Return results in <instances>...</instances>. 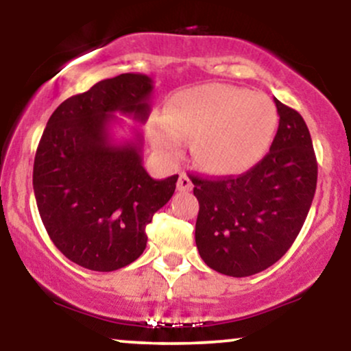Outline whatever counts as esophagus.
I'll list each match as a JSON object with an SVG mask.
<instances>
[{"mask_svg": "<svg viewBox=\"0 0 351 351\" xmlns=\"http://www.w3.org/2000/svg\"><path fill=\"white\" fill-rule=\"evenodd\" d=\"M176 189H178V191H191L193 189V183L186 173H181L180 175L178 183H176Z\"/></svg>", "mask_w": 351, "mask_h": 351, "instance_id": "obj_1", "label": "esophagus"}]
</instances>
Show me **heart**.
I'll return each instance as SVG.
<instances>
[{"mask_svg":"<svg viewBox=\"0 0 351 351\" xmlns=\"http://www.w3.org/2000/svg\"><path fill=\"white\" fill-rule=\"evenodd\" d=\"M277 127L272 102L259 92L213 84L180 92L163 117L148 125L155 150L178 162L186 138L199 167L215 173H239L259 162L271 147Z\"/></svg>","mask_w":351,"mask_h":351,"instance_id":"b5f03b06","label":"heart"}]
</instances>
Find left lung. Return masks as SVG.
I'll list each match as a JSON object with an SVG mask.
<instances>
[{
	"mask_svg": "<svg viewBox=\"0 0 351 351\" xmlns=\"http://www.w3.org/2000/svg\"><path fill=\"white\" fill-rule=\"evenodd\" d=\"M279 128L269 153L239 176L191 175L199 201L196 247L216 272L247 277L271 267L299 236L317 188V158L307 123L274 99Z\"/></svg>",
	"mask_w": 351,
	"mask_h": 351,
	"instance_id": "1",
	"label": "left lung"
}]
</instances>
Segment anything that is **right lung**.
Segmentation results:
<instances>
[{
    "mask_svg": "<svg viewBox=\"0 0 351 351\" xmlns=\"http://www.w3.org/2000/svg\"><path fill=\"white\" fill-rule=\"evenodd\" d=\"M153 80L120 74L64 100L51 115L34 158L39 215L56 247L97 272L132 264L147 247L145 228L170 201L178 175L153 180L143 168L142 136L117 143L122 114L145 123Z\"/></svg>",
    "mask_w": 351,
    "mask_h": 351,
    "instance_id": "obj_1",
    "label": "right lung"
}]
</instances>
